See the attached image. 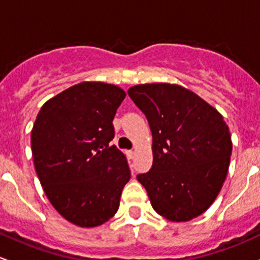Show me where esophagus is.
I'll return each mask as SVG.
<instances>
[{
	"mask_svg": "<svg viewBox=\"0 0 260 260\" xmlns=\"http://www.w3.org/2000/svg\"><path fill=\"white\" fill-rule=\"evenodd\" d=\"M126 156H127V159L129 160H131L134 157V151L133 150H127L126 151Z\"/></svg>",
	"mask_w": 260,
	"mask_h": 260,
	"instance_id": "34e87169",
	"label": "esophagus"
}]
</instances>
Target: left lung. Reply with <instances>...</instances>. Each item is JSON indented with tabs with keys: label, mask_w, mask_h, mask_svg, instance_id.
Segmentation results:
<instances>
[{
	"label": "left lung",
	"mask_w": 260,
	"mask_h": 260,
	"mask_svg": "<svg viewBox=\"0 0 260 260\" xmlns=\"http://www.w3.org/2000/svg\"><path fill=\"white\" fill-rule=\"evenodd\" d=\"M152 133V167L139 174L152 208L171 221L204 213L228 173L232 138L223 116L197 93L170 84L130 87Z\"/></svg>",
	"instance_id": "obj_1"
}]
</instances>
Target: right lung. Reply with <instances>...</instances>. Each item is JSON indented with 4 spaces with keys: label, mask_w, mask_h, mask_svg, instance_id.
Here are the masks:
<instances>
[{
    "label": "right lung",
    "mask_w": 260,
    "mask_h": 260,
    "mask_svg": "<svg viewBox=\"0 0 260 260\" xmlns=\"http://www.w3.org/2000/svg\"><path fill=\"white\" fill-rule=\"evenodd\" d=\"M126 93L115 85L81 82L50 99L31 131L35 169L50 203L82 228L108 221L130 180L126 157L110 141Z\"/></svg>",
    "instance_id": "obj_1"
}]
</instances>
